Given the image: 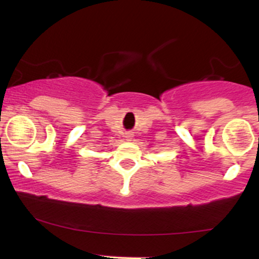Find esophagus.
I'll list each match as a JSON object with an SVG mask.
<instances>
[{
	"label": "esophagus",
	"mask_w": 259,
	"mask_h": 259,
	"mask_svg": "<svg viewBox=\"0 0 259 259\" xmlns=\"http://www.w3.org/2000/svg\"><path fill=\"white\" fill-rule=\"evenodd\" d=\"M125 138H126V140H127V141L132 140V135H130V134H127L126 136H125Z\"/></svg>",
	"instance_id": "esophagus-1"
}]
</instances>
